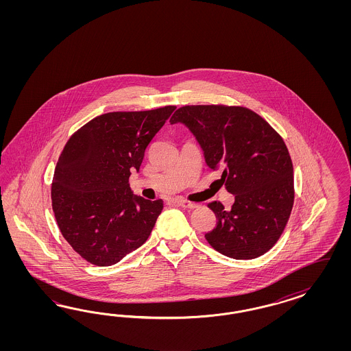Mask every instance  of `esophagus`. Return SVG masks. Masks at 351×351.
I'll return each mask as SVG.
<instances>
[{
	"mask_svg": "<svg viewBox=\"0 0 351 351\" xmlns=\"http://www.w3.org/2000/svg\"><path fill=\"white\" fill-rule=\"evenodd\" d=\"M178 203L180 204L181 207H184V208H191V210H193V208H197V207L199 206L198 203L191 202V201H186V199H179Z\"/></svg>",
	"mask_w": 351,
	"mask_h": 351,
	"instance_id": "34e87169",
	"label": "esophagus"
}]
</instances>
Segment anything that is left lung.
<instances>
[{"label": "left lung", "mask_w": 351, "mask_h": 351, "mask_svg": "<svg viewBox=\"0 0 351 351\" xmlns=\"http://www.w3.org/2000/svg\"><path fill=\"white\" fill-rule=\"evenodd\" d=\"M188 126L208 167L223 170L230 210L210 202L217 223L210 245L237 260L264 255L283 233L295 201L293 166L282 136L254 110L239 106H185L170 119Z\"/></svg>", "instance_id": "obj_1"}]
</instances>
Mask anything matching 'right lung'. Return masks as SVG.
Returning a JSON list of instances; mask_svg holds the SVG:
<instances>
[{
  "mask_svg": "<svg viewBox=\"0 0 351 351\" xmlns=\"http://www.w3.org/2000/svg\"><path fill=\"white\" fill-rule=\"evenodd\" d=\"M175 106L93 118L64 145L51 184L56 223L87 263L110 266L143 245L163 201L134 195L128 179Z\"/></svg>",
  "mask_w": 351,
  "mask_h": 351,
  "instance_id": "obj_1",
  "label": "right lung"
}]
</instances>
